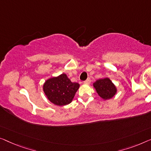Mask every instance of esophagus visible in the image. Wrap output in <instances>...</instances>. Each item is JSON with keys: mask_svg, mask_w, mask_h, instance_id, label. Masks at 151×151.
Segmentation results:
<instances>
[{"mask_svg": "<svg viewBox=\"0 0 151 151\" xmlns=\"http://www.w3.org/2000/svg\"><path fill=\"white\" fill-rule=\"evenodd\" d=\"M91 83V79H90V78H87V80H85V81H84V84H89V83Z\"/></svg>", "mask_w": 151, "mask_h": 151, "instance_id": "1", "label": "esophagus"}]
</instances>
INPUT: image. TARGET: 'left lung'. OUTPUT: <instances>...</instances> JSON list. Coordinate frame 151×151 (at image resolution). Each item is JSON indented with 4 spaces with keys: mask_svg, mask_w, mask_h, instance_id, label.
<instances>
[{
    "mask_svg": "<svg viewBox=\"0 0 151 151\" xmlns=\"http://www.w3.org/2000/svg\"><path fill=\"white\" fill-rule=\"evenodd\" d=\"M100 98L106 100L112 98L116 93V87L109 78L98 79L93 84Z\"/></svg>",
    "mask_w": 151,
    "mask_h": 151,
    "instance_id": "left-lung-1",
    "label": "left lung"
}]
</instances>
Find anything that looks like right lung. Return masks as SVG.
<instances>
[{
    "instance_id": "1",
    "label": "right lung",
    "mask_w": 151,
    "mask_h": 151,
    "mask_svg": "<svg viewBox=\"0 0 151 151\" xmlns=\"http://www.w3.org/2000/svg\"><path fill=\"white\" fill-rule=\"evenodd\" d=\"M79 84L73 83L66 74L47 79L43 85V91L47 98L55 105L65 106L73 100Z\"/></svg>"
}]
</instances>
